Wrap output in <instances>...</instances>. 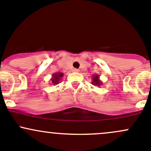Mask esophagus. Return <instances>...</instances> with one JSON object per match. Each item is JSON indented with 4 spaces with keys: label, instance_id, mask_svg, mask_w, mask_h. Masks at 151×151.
Returning <instances> with one entry per match:
<instances>
[{
    "label": "esophagus",
    "instance_id": "esophagus-1",
    "mask_svg": "<svg viewBox=\"0 0 151 151\" xmlns=\"http://www.w3.org/2000/svg\"><path fill=\"white\" fill-rule=\"evenodd\" d=\"M73 71H74V72L78 73V72H79V70L78 69H76V68H74L73 69Z\"/></svg>",
    "mask_w": 151,
    "mask_h": 151
}]
</instances>
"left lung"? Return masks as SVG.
<instances>
[{
	"instance_id": "obj_1",
	"label": "left lung",
	"mask_w": 151,
	"mask_h": 151,
	"mask_svg": "<svg viewBox=\"0 0 151 151\" xmlns=\"http://www.w3.org/2000/svg\"><path fill=\"white\" fill-rule=\"evenodd\" d=\"M92 81L91 83L93 84V86H101L103 84L101 81H100L99 79V76L98 74H94V75L92 76Z\"/></svg>"
}]
</instances>
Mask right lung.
Returning <instances> with one entry per match:
<instances>
[{"mask_svg":"<svg viewBox=\"0 0 151 151\" xmlns=\"http://www.w3.org/2000/svg\"><path fill=\"white\" fill-rule=\"evenodd\" d=\"M63 76V73H53L52 76L51 81L52 84L51 85H55V84H58L60 83V81L61 80V78Z\"/></svg>","mask_w":151,"mask_h":151,"instance_id":"right-lung-1","label":"right lung"}]
</instances>
